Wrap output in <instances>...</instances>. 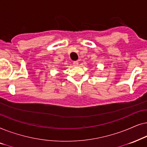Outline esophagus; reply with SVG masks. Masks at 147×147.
Segmentation results:
<instances>
[{"mask_svg":"<svg viewBox=\"0 0 147 147\" xmlns=\"http://www.w3.org/2000/svg\"><path fill=\"white\" fill-rule=\"evenodd\" d=\"M73 64H74V66H78V64H79V62L77 61H74L73 62Z\"/></svg>","mask_w":147,"mask_h":147,"instance_id":"34e87169","label":"esophagus"}]
</instances>
